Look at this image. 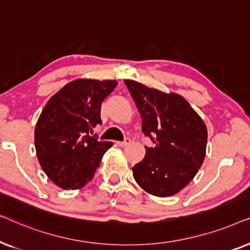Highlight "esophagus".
<instances>
[{"mask_svg":"<svg viewBox=\"0 0 250 250\" xmlns=\"http://www.w3.org/2000/svg\"><path fill=\"white\" fill-rule=\"evenodd\" d=\"M129 143H131V140H129V139L127 138V139H125L123 142H117V145H118L119 146H128Z\"/></svg>","mask_w":250,"mask_h":250,"instance_id":"34e87169","label":"esophagus"}]
</instances>
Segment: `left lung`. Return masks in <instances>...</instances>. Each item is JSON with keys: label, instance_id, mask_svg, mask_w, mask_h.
<instances>
[{"label": "left lung", "instance_id": "1", "mask_svg": "<svg viewBox=\"0 0 250 250\" xmlns=\"http://www.w3.org/2000/svg\"><path fill=\"white\" fill-rule=\"evenodd\" d=\"M142 118V132L155 143L133 167L136 183L156 197H170L187 187L206 156L207 128L197 111L175 92L125 80Z\"/></svg>", "mask_w": 250, "mask_h": 250}]
</instances>
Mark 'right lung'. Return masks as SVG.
Masks as SVG:
<instances>
[{
    "instance_id": "right-lung-1",
    "label": "right lung",
    "mask_w": 250,
    "mask_h": 250,
    "mask_svg": "<svg viewBox=\"0 0 250 250\" xmlns=\"http://www.w3.org/2000/svg\"><path fill=\"white\" fill-rule=\"evenodd\" d=\"M115 80L77 78L53 94L35 126V149L46 176L61 189L77 190L94 177L110 141L90 136L101 124V104Z\"/></svg>"
}]
</instances>
